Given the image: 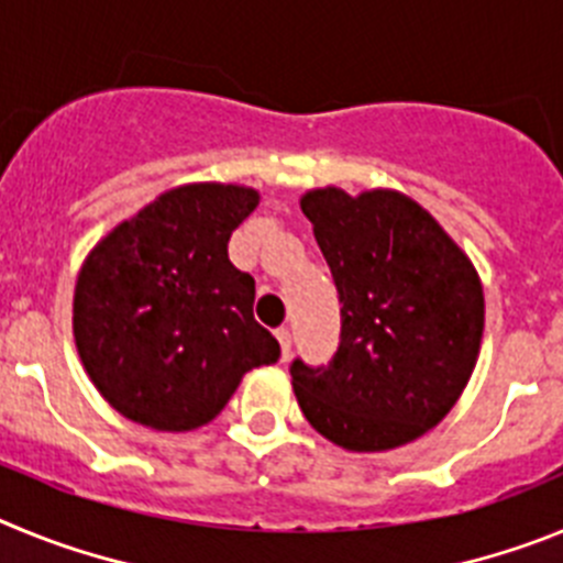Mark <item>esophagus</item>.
<instances>
[{
	"label": "esophagus",
	"mask_w": 563,
	"mask_h": 563,
	"mask_svg": "<svg viewBox=\"0 0 563 563\" xmlns=\"http://www.w3.org/2000/svg\"><path fill=\"white\" fill-rule=\"evenodd\" d=\"M276 338H278V346H282V357H290V346H292V335H290V330H287V327H278L276 330Z\"/></svg>",
	"instance_id": "1"
}]
</instances>
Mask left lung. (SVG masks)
Listing matches in <instances>:
<instances>
[{
	"instance_id": "obj_1",
	"label": "left lung",
	"mask_w": 563,
	"mask_h": 563,
	"mask_svg": "<svg viewBox=\"0 0 563 563\" xmlns=\"http://www.w3.org/2000/svg\"><path fill=\"white\" fill-rule=\"evenodd\" d=\"M341 301L327 366H290L307 422L346 451H389L454 409L479 357L485 296L471 258L411 197L327 186L301 197Z\"/></svg>"
}]
</instances>
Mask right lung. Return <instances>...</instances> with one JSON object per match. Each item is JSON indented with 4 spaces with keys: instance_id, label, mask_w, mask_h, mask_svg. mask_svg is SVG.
<instances>
[{
    "instance_id": "add662e5",
    "label": "right lung",
    "mask_w": 563,
    "mask_h": 563,
    "mask_svg": "<svg viewBox=\"0 0 563 563\" xmlns=\"http://www.w3.org/2000/svg\"><path fill=\"white\" fill-rule=\"evenodd\" d=\"M256 206L253 188L191 183L89 251L73 335L114 411L154 431L200 429L245 372L278 361V341L253 318V276L228 258V239Z\"/></svg>"
}]
</instances>
